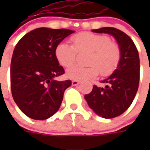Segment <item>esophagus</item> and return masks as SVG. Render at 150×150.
Returning <instances> with one entry per match:
<instances>
[{"label": "esophagus", "instance_id": "obj_1", "mask_svg": "<svg viewBox=\"0 0 150 150\" xmlns=\"http://www.w3.org/2000/svg\"><path fill=\"white\" fill-rule=\"evenodd\" d=\"M79 83H80V82H79L78 80H73L72 82V84L73 86H77V85H78Z\"/></svg>", "mask_w": 150, "mask_h": 150}]
</instances>
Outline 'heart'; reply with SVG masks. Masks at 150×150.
<instances>
[{
	"instance_id": "1",
	"label": "heart",
	"mask_w": 150,
	"mask_h": 150,
	"mask_svg": "<svg viewBox=\"0 0 150 150\" xmlns=\"http://www.w3.org/2000/svg\"><path fill=\"white\" fill-rule=\"evenodd\" d=\"M72 45L62 42L55 49L59 64L70 67L75 63L76 52L90 51L88 67L74 66L67 70V77L74 80H88L101 75L108 77L116 71L121 60V50L117 42L107 35L93 32H80L71 38Z\"/></svg>"
}]
</instances>
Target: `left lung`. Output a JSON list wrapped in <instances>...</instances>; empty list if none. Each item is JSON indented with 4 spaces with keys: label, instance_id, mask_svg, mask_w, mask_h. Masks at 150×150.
Listing matches in <instances>:
<instances>
[{
    "label": "left lung",
    "instance_id": "obj_1",
    "mask_svg": "<svg viewBox=\"0 0 150 150\" xmlns=\"http://www.w3.org/2000/svg\"><path fill=\"white\" fill-rule=\"evenodd\" d=\"M114 37L121 50V60L116 71L102 83L104 88L94 85L84 96L90 108L104 118L118 117L124 112L134 99L139 84V56L133 40L124 32L114 27L93 30Z\"/></svg>",
    "mask_w": 150,
    "mask_h": 150
}]
</instances>
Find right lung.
<instances>
[{
	"instance_id": "add662e5",
	"label": "right lung",
	"mask_w": 150,
	"mask_h": 150,
	"mask_svg": "<svg viewBox=\"0 0 150 150\" xmlns=\"http://www.w3.org/2000/svg\"><path fill=\"white\" fill-rule=\"evenodd\" d=\"M74 31L40 27L21 38L11 62V88L15 103L27 117L44 120L57 112L71 80L57 81L64 69L55 49Z\"/></svg>"
}]
</instances>
